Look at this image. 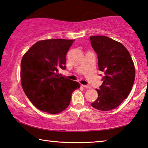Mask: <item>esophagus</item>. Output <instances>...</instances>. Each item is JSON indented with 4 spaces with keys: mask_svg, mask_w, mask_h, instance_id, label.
<instances>
[{
    "mask_svg": "<svg viewBox=\"0 0 148 148\" xmlns=\"http://www.w3.org/2000/svg\"><path fill=\"white\" fill-rule=\"evenodd\" d=\"M82 86L85 88H88V89L91 88V86H89V85H82Z\"/></svg>",
    "mask_w": 148,
    "mask_h": 148,
    "instance_id": "obj_1",
    "label": "esophagus"
}]
</instances>
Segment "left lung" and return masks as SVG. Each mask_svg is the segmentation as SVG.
<instances>
[{"mask_svg": "<svg viewBox=\"0 0 148 148\" xmlns=\"http://www.w3.org/2000/svg\"><path fill=\"white\" fill-rule=\"evenodd\" d=\"M90 39L97 54L99 69L104 72L103 84L97 89L98 98L91 105L100 111H110L130 94L135 80L134 64L130 52L121 43L101 35Z\"/></svg>", "mask_w": 148, "mask_h": 148, "instance_id": "left-lung-1", "label": "left lung"}]
</instances>
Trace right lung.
Returning a JSON list of instances; mask_svg holds the SVG:
<instances>
[{
    "label": "right lung",
    "mask_w": 148,
    "mask_h": 148,
    "mask_svg": "<svg viewBox=\"0 0 148 148\" xmlns=\"http://www.w3.org/2000/svg\"><path fill=\"white\" fill-rule=\"evenodd\" d=\"M73 39H46L35 43L22 58L21 81L25 93L37 109L59 113L70 105L72 93L80 86L61 76L66 70V54Z\"/></svg>",
    "instance_id": "add662e5"
}]
</instances>
